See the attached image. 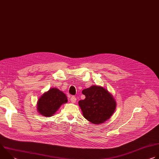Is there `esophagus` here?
Instances as JSON below:
<instances>
[{"mask_svg":"<svg viewBox=\"0 0 159 159\" xmlns=\"http://www.w3.org/2000/svg\"><path fill=\"white\" fill-rule=\"evenodd\" d=\"M76 101H77V99H76L75 97H74V96L71 97V98H70V101H71L72 103H75V102H76Z\"/></svg>","mask_w":159,"mask_h":159,"instance_id":"34e87169","label":"esophagus"}]
</instances>
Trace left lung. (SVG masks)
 <instances>
[{
  "mask_svg": "<svg viewBox=\"0 0 159 159\" xmlns=\"http://www.w3.org/2000/svg\"><path fill=\"white\" fill-rule=\"evenodd\" d=\"M85 96L79 101L83 116L90 123L99 125L108 120L115 112L116 102L112 95L105 88L92 85L82 90Z\"/></svg>",
  "mask_w": 159,
  "mask_h": 159,
  "instance_id": "obj_1",
  "label": "left lung"
}]
</instances>
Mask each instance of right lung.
<instances>
[{
	"mask_svg": "<svg viewBox=\"0 0 159 159\" xmlns=\"http://www.w3.org/2000/svg\"><path fill=\"white\" fill-rule=\"evenodd\" d=\"M67 101L66 96L61 90L55 87L50 88L39 97L37 102V110L42 116L50 117Z\"/></svg>",
	"mask_w": 159,
	"mask_h": 159,
	"instance_id": "right-lung-1",
	"label": "right lung"
}]
</instances>
